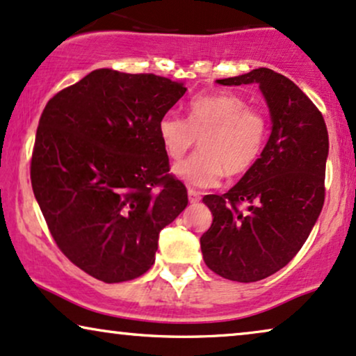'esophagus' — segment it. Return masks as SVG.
<instances>
[{
    "label": "esophagus",
    "instance_id": "esophagus-1",
    "mask_svg": "<svg viewBox=\"0 0 356 356\" xmlns=\"http://www.w3.org/2000/svg\"><path fill=\"white\" fill-rule=\"evenodd\" d=\"M187 193H188V202H191V204H199L200 199H202L199 192L193 191V188H188Z\"/></svg>",
    "mask_w": 356,
    "mask_h": 356
}]
</instances>
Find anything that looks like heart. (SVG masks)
<instances>
[{"label": "heart", "instance_id": "obj_1", "mask_svg": "<svg viewBox=\"0 0 356 356\" xmlns=\"http://www.w3.org/2000/svg\"><path fill=\"white\" fill-rule=\"evenodd\" d=\"M164 151L181 159L200 139V151L174 165L177 179L192 188L213 187L223 174L241 175L253 168L268 136V121L261 111L233 93L193 98L187 120L174 111L157 124Z\"/></svg>", "mask_w": 356, "mask_h": 356}]
</instances>
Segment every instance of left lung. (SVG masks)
<instances>
[{"label": "left lung", "instance_id": "left-lung-1", "mask_svg": "<svg viewBox=\"0 0 356 356\" xmlns=\"http://www.w3.org/2000/svg\"><path fill=\"white\" fill-rule=\"evenodd\" d=\"M217 83H258L271 116V134L253 168L223 195L204 197L213 217L200 236L205 264L230 281L254 282L298 254L321 215L328 133L302 90L271 69Z\"/></svg>", "mask_w": 356, "mask_h": 356}]
</instances>
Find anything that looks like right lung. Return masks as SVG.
I'll list each match as a JSON object with an SVG mask.
<instances>
[{
    "label": "right lung",
    "mask_w": 356,
    "mask_h": 356,
    "mask_svg": "<svg viewBox=\"0 0 356 356\" xmlns=\"http://www.w3.org/2000/svg\"><path fill=\"white\" fill-rule=\"evenodd\" d=\"M186 92L154 74L98 69L44 108L34 197L58 248L90 276L123 282L145 274L161 230L187 207L157 133Z\"/></svg>",
    "instance_id": "add662e5"
}]
</instances>
